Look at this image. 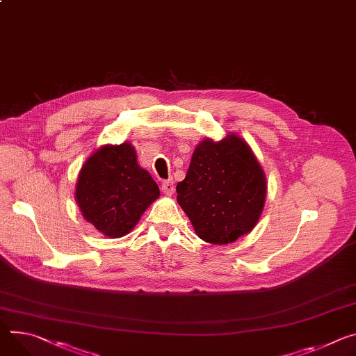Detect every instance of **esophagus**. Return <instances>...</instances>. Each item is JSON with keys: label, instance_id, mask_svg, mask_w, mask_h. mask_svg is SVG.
<instances>
[{"label": "esophagus", "instance_id": "1", "mask_svg": "<svg viewBox=\"0 0 356 356\" xmlns=\"http://www.w3.org/2000/svg\"><path fill=\"white\" fill-rule=\"evenodd\" d=\"M161 191H163L165 195H172V193L175 191V181L172 179L165 180L163 183H161Z\"/></svg>", "mask_w": 356, "mask_h": 356}]
</instances>
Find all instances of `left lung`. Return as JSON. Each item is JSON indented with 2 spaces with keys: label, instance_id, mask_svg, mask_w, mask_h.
I'll list each match as a JSON object with an SVG mask.
<instances>
[{
  "label": "left lung",
  "instance_id": "obj_1",
  "mask_svg": "<svg viewBox=\"0 0 356 356\" xmlns=\"http://www.w3.org/2000/svg\"><path fill=\"white\" fill-rule=\"evenodd\" d=\"M177 203L197 236L229 244L252 230L261 216L267 184L248 145L232 135L218 143L203 140L193 153Z\"/></svg>",
  "mask_w": 356,
  "mask_h": 356
}]
</instances>
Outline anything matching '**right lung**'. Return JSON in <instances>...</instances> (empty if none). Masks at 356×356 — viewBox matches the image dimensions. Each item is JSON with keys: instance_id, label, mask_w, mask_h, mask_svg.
<instances>
[{"instance_id": "add662e5", "label": "right lung", "mask_w": 356, "mask_h": 356, "mask_svg": "<svg viewBox=\"0 0 356 356\" xmlns=\"http://www.w3.org/2000/svg\"><path fill=\"white\" fill-rule=\"evenodd\" d=\"M159 195V186L138 165L136 152L129 143L104 146L92 154L76 184L83 217L111 238L131 232Z\"/></svg>"}]
</instances>
